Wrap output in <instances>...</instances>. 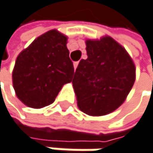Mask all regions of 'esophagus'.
<instances>
[{
	"instance_id": "obj_1",
	"label": "esophagus",
	"mask_w": 153,
	"mask_h": 153,
	"mask_svg": "<svg viewBox=\"0 0 153 153\" xmlns=\"http://www.w3.org/2000/svg\"><path fill=\"white\" fill-rule=\"evenodd\" d=\"M78 62H74L73 63V67H74V71H76V69H77V67H78Z\"/></svg>"
}]
</instances>
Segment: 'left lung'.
I'll return each mask as SVG.
<instances>
[{"mask_svg": "<svg viewBox=\"0 0 153 153\" xmlns=\"http://www.w3.org/2000/svg\"><path fill=\"white\" fill-rule=\"evenodd\" d=\"M87 59L74 73L72 86L81 111L101 117L117 109L136 80L133 59L124 47L109 36L86 39Z\"/></svg>", "mask_w": 153, "mask_h": 153, "instance_id": "1", "label": "left lung"}]
</instances>
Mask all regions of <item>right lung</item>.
I'll use <instances>...</instances> for the list:
<instances>
[{
	"mask_svg": "<svg viewBox=\"0 0 153 153\" xmlns=\"http://www.w3.org/2000/svg\"><path fill=\"white\" fill-rule=\"evenodd\" d=\"M67 36L56 29L36 37L15 60L13 85L25 105L42 108L55 101L64 84L72 80L74 68L67 48Z\"/></svg>",
	"mask_w": 153,
	"mask_h": 153,
	"instance_id": "right-lung-1",
	"label": "right lung"
}]
</instances>
